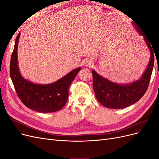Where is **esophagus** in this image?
I'll return each mask as SVG.
<instances>
[{
  "label": "esophagus",
  "instance_id": "1",
  "mask_svg": "<svg viewBox=\"0 0 159 159\" xmlns=\"http://www.w3.org/2000/svg\"><path fill=\"white\" fill-rule=\"evenodd\" d=\"M84 64H85V66H91L93 65V61H91V60L88 59V60H86L85 61Z\"/></svg>",
  "mask_w": 159,
  "mask_h": 159
}]
</instances>
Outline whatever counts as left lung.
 <instances>
[{"label": "left lung", "instance_id": "left-lung-1", "mask_svg": "<svg viewBox=\"0 0 159 159\" xmlns=\"http://www.w3.org/2000/svg\"><path fill=\"white\" fill-rule=\"evenodd\" d=\"M132 23L139 33L143 36L150 50V61L141 78L127 85L113 83L92 70L93 88L95 97L101 104L109 109H123L138 102L145 93L151 80L155 61L153 48L145 33L135 23Z\"/></svg>", "mask_w": 159, "mask_h": 159}]
</instances>
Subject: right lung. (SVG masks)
Returning a JSON list of instances; mask_svg holds the SVG:
<instances>
[{"label":"right lung","instance_id":"right-lung-1","mask_svg":"<svg viewBox=\"0 0 159 159\" xmlns=\"http://www.w3.org/2000/svg\"><path fill=\"white\" fill-rule=\"evenodd\" d=\"M20 33L16 36L10 63V75L18 97L24 105L40 113H52L60 110L68 98L70 84L81 70L71 71L54 83L38 85L24 79L18 67L17 47Z\"/></svg>","mask_w":159,"mask_h":159}]
</instances>
